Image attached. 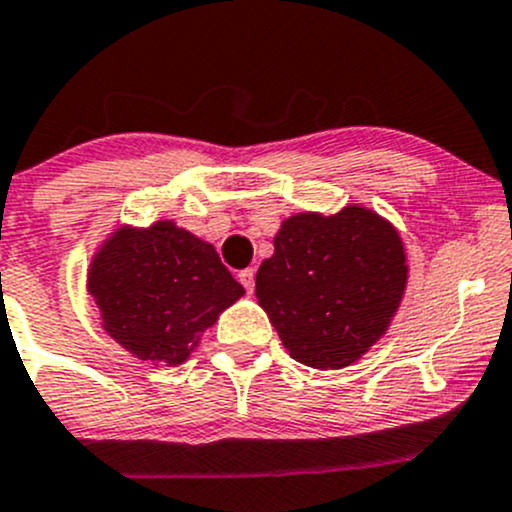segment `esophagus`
Segmentation results:
<instances>
[{
    "instance_id": "1",
    "label": "esophagus",
    "mask_w": 512,
    "mask_h": 512,
    "mask_svg": "<svg viewBox=\"0 0 512 512\" xmlns=\"http://www.w3.org/2000/svg\"><path fill=\"white\" fill-rule=\"evenodd\" d=\"M254 276H256L254 268H244V271H239V280H241V285H244V288L249 290V293H251V290H254V283H256Z\"/></svg>"
}]
</instances>
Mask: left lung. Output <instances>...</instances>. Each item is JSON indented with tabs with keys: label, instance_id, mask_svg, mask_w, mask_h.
<instances>
[{
	"label": "left lung",
	"instance_id": "obj_1",
	"mask_svg": "<svg viewBox=\"0 0 512 512\" xmlns=\"http://www.w3.org/2000/svg\"><path fill=\"white\" fill-rule=\"evenodd\" d=\"M256 298L300 364L351 366L388 332L405 288L408 254L390 219L364 205L298 212L280 222Z\"/></svg>",
	"mask_w": 512,
	"mask_h": 512
}]
</instances>
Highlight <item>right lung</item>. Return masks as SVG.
Masks as SVG:
<instances>
[{
    "mask_svg": "<svg viewBox=\"0 0 512 512\" xmlns=\"http://www.w3.org/2000/svg\"><path fill=\"white\" fill-rule=\"evenodd\" d=\"M87 293L104 332L131 356L180 366L246 290L210 241L158 219L104 236L87 266Z\"/></svg>",
    "mask_w": 512,
    "mask_h": 512,
    "instance_id": "obj_1",
    "label": "right lung"
}]
</instances>
